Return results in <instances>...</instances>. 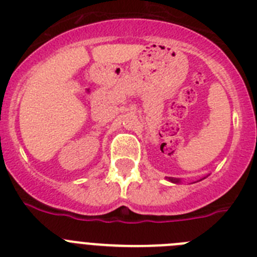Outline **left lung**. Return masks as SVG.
Masks as SVG:
<instances>
[{
    "instance_id": "obj_1",
    "label": "left lung",
    "mask_w": 257,
    "mask_h": 257,
    "mask_svg": "<svg viewBox=\"0 0 257 257\" xmlns=\"http://www.w3.org/2000/svg\"><path fill=\"white\" fill-rule=\"evenodd\" d=\"M167 179H169V181H171V183H174V184H180L181 183V179H178V178H167ZM203 179H206V176H205V178L198 179V180H197V181H193V183H198V181L203 180Z\"/></svg>"
}]
</instances>
